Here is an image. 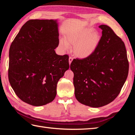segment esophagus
<instances>
[{
  "instance_id": "esophagus-1",
  "label": "esophagus",
  "mask_w": 135,
  "mask_h": 135,
  "mask_svg": "<svg viewBox=\"0 0 135 135\" xmlns=\"http://www.w3.org/2000/svg\"><path fill=\"white\" fill-rule=\"evenodd\" d=\"M73 58L72 57H69V64H71V62L73 61Z\"/></svg>"
}]
</instances>
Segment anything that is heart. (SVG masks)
<instances>
[{"label": "heart", "mask_w": 135, "mask_h": 135, "mask_svg": "<svg viewBox=\"0 0 135 135\" xmlns=\"http://www.w3.org/2000/svg\"><path fill=\"white\" fill-rule=\"evenodd\" d=\"M100 35L91 28H80L67 34L66 41L61 39L60 46L67 50L69 45H74L73 53L80 59H86L90 56L97 49L100 42Z\"/></svg>", "instance_id": "b5f03b06"}]
</instances>
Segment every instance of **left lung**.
Listing matches in <instances>:
<instances>
[{
    "label": "left lung",
    "mask_w": 135,
    "mask_h": 135,
    "mask_svg": "<svg viewBox=\"0 0 135 135\" xmlns=\"http://www.w3.org/2000/svg\"><path fill=\"white\" fill-rule=\"evenodd\" d=\"M96 51L88 58L73 60L76 99L82 104L100 107L118 96L127 79L129 62L124 42L106 25Z\"/></svg>",
    "instance_id": "left-lung-1"
}]
</instances>
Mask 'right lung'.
Here are the masks:
<instances>
[{
    "label": "right lung",
    "instance_id": "add662e5",
    "mask_svg": "<svg viewBox=\"0 0 135 135\" xmlns=\"http://www.w3.org/2000/svg\"><path fill=\"white\" fill-rule=\"evenodd\" d=\"M59 36L57 20H30L11 43L8 80L24 102L41 106L55 98L57 82L70 67L69 56L54 50Z\"/></svg>",
    "mask_w": 135,
    "mask_h": 135
}]
</instances>
